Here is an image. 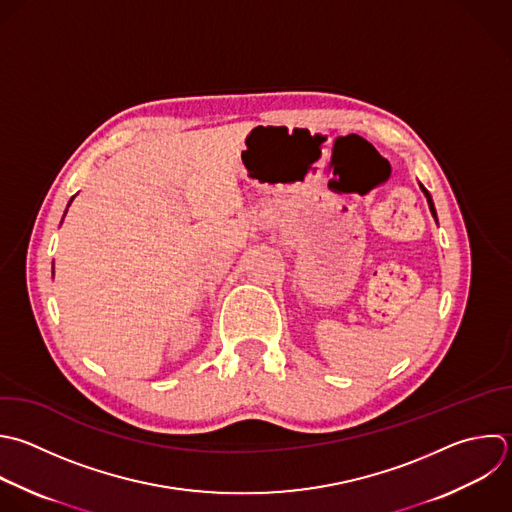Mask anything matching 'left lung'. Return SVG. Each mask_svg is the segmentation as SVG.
Wrapping results in <instances>:
<instances>
[{
  "instance_id": "1",
  "label": "left lung",
  "mask_w": 512,
  "mask_h": 512,
  "mask_svg": "<svg viewBox=\"0 0 512 512\" xmlns=\"http://www.w3.org/2000/svg\"><path fill=\"white\" fill-rule=\"evenodd\" d=\"M420 190L424 192V196H426V202H428V208H430V212H432V216L436 218V210H434V202H432V198H430V194H428V190L420 184Z\"/></svg>"
}]
</instances>
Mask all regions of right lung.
I'll return each instance as SVG.
<instances>
[{"label":"right lung","instance_id":"obj_1","mask_svg":"<svg viewBox=\"0 0 512 512\" xmlns=\"http://www.w3.org/2000/svg\"><path fill=\"white\" fill-rule=\"evenodd\" d=\"M72 200H74V198H72ZM72 200H70V204H72ZM70 204H68V206H70Z\"/></svg>","mask_w":512,"mask_h":512}]
</instances>
